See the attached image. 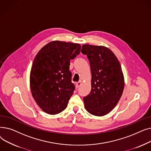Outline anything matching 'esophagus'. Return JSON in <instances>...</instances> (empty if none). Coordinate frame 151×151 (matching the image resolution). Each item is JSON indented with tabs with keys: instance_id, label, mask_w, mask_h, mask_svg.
Returning a JSON list of instances; mask_svg holds the SVG:
<instances>
[{
	"instance_id": "obj_1",
	"label": "esophagus",
	"mask_w": 151,
	"mask_h": 151,
	"mask_svg": "<svg viewBox=\"0 0 151 151\" xmlns=\"http://www.w3.org/2000/svg\"><path fill=\"white\" fill-rule=\"evenodd\" d=\"M81 84H82V82L81 81H79V82H78L76 84V87L77 88H78L79 87H80L81 85Z\"/></svg>"
}]
</instances>
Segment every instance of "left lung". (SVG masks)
I'll return each instance as SVG.
<instances>
[{"instance_id": "8db88e82", "label": "left lung", "mask_w": 151, "mask_h": 151, "mask_svg": "<svg viewBox=\"0 0 151 151\" xmlns=\"http://www.w3.org/2000/svg\"><path fill=\"white\" fill-rule=\"evenodd\" d=\"M91 70V91L83 98L84 107L94 116L108 114L119 101L124 88L121 65L115 54L104 46L83 45Z\"/></svg>"}]
</instances>
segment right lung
Masks as SVG:
<instances>
[{"label": "right lung", "mask_w": 151, "mask_h": 151, "mask_svg": "<svg viewBox=\"0 0 151 151\" xmlns=\"http://www.w3.org/2000/svg\"><path fill=\"white\" fill-rule=\"evenodd\" d=\"M78 43L52 41L38 51L30 73L32 96L44 112L56 114L64 110L75 89L70 61L80 52Z\"/></svg>", "instance_id": "obj_1"}]
</instances>
